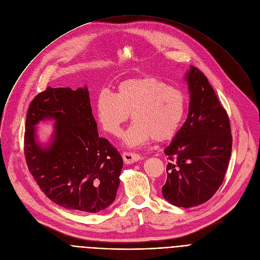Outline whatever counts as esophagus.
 Listing matches in <instances>:
<instances>
[{"instance_id":"1","label":"esophagus","mask_w":260,"mask_h":260,"mask_svg":"<svg viewBox=\"0 0 260 260\" xmlns=\"http://www.w3.org/2000/svg\"><path fill=\"white\" fill-rule=\"evenodd\" d=\"M122 158H123V161H124L125 164L131 165V164H134V162L140 160V159H141V156H140L139 154H137V153H133V152H127V151H125V152L122 153Z\"/></svg>"}]
</instances>
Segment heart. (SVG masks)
<instances>
[{"label": "heart", "instance_id": "heart-1", "mask_svg": "<svg viewBox=\"0 0 260 260\" xmlns=\"http://www.w3.org/2000/svg\"><path fill=\"white\" fill-rule=\"evenodd\" d=\"M186 110L184 93L165 80L145 75L121 81L116 93L102 90L96 99V116L103 129L118 137L129 118L132 125L122 136L132 148L171 140L177 134Z\"/></svg>", "mask_w": 260, "mask_h": 260}]
</instances>
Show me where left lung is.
Here are the masks:
<instances>
[{
	"label": "left lung",
	"mask_w": 260,
	"mask_h": 260,
	"mask_svg": "<svg viewBox=\"0 0 260 260\" xmlns=\"http://www.w3.org/2000/svg\"><path fill=\"white\" fill-rule=\"evenodd\" d=\"M188 117L165 149L170 162L161 191L172 205L191 208L206 203L221 186L232 155L226 110L205 74L190 66Z\"/></svg>",
	"instance_id": "obj_1"
}]
</instances>
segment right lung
<instances>
[{"mask_svg":"<svg viewBox=\"0 0 260 260\" xmlns=\"http://www.w3.org/2000/svg\"><path fill=\"white\" fill-rule=\"evenodd\" d=\"M45 119L56 123L53 142L44 148L34 125ZM24 156L40 189L60 207L96 213L115 200L123 160L99 137L87 87H47L35 96L26 114Z\"/></svg>","mask_w":260,"mask_h":260,"instance_id":"1","label":"right lung"}]
</instances>
